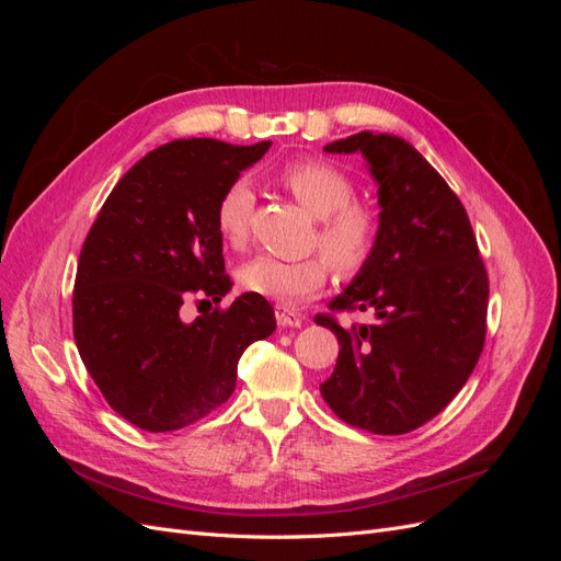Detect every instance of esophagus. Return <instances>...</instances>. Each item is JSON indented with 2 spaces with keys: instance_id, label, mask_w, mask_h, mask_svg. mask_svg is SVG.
I'll return each instance as SVG.
<instances>
[{
  "instance_id": "esophagus-1",
  "label": "esophagus",
  "mask_w": 561,
  "mask_h": 561,
  "mask_svg": "<svg viewBox=\"0 0 561 561\" xmlns=\"http://www.w3.org/2000/svg\"><path fill=\"white\" fill-rule=\"evenodd\" d=\"M276 320L280 328H301L304 322V318L295 309H287V307H276Z\"/></svg>"
}]
</instances>
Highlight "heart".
Segmentation results:
<instances>
[{
	"label": "heart",
	"mask_w": 561,
	"mask_h": 561,
	"mask_svg": "<svg viewBox=\"0 0 561 561\" xmlns=\"http://www.w3.org/2000/svg\"><path fill=\"white\" fill-rule=\"evenodd\" d=\"M280 184L304 208L318 217L316 245L329 254H311L307 260H278L257 254L239 268L243 290L295 304L316 295L330 276V264L344 276H353L369 262L379 241V217L355 198L358 186L353 178L322 159H299L287 163ZM254 206L252 186L245 178L231 180L215 203V227L231 245L241 248L248 239Z\"/></svg>",
	"instance_id": "1"
}]
</instances>
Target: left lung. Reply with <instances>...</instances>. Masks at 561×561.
I'll return each mask as SVG.
<instances>
[{
	"label": "left lung",
	"instance_id": "8db88e82",
	"mask_svg": "<svg viewBox=\"0 0 561 561\" xmlns=\"http://www.w3.org/2000/svg\"><path fill=\"white\" fill-rule=\"evenodd\" d=\"M358 151L379 184V241L330 311H367L371 322H316L339 339L322 400L351 426L402 435L437 416L480 360L489 278L463 203L398 135L355 133L325 145Z\"/></svg>",
	"mask_w": 561,
	"mask_h": 561
}]
</instances>
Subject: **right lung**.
<instances>
[{
  "label": "right lung",
  "instance_id": "1",
  "mask_svg": "<svg viewBox=\"0 0 561 561\" xmlns=\"http://www.w3.org/2000/svg\"><path fill=\"white\" fill-rule=\"evenodd\" d=\"M268 147L213 138L157 147L116 182L83 241L75 342L133 426L168 433L208 416L231 398L243 351L276 330L271 304L252 293L194 322L180 318L182 304H217L231 290L215 203Z\"/></svg>",
  "mask_w": 561,
  "mask_h": 561
}]
</instances>
